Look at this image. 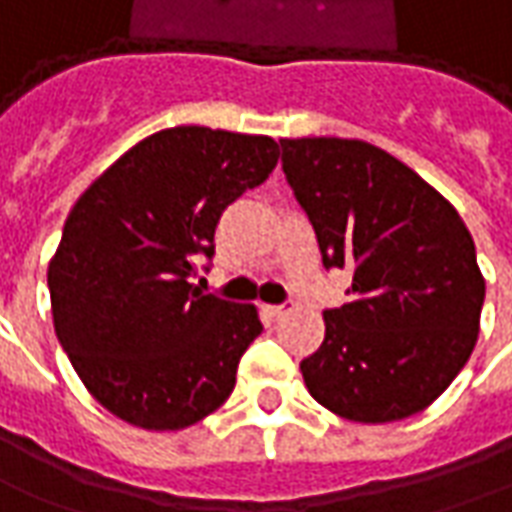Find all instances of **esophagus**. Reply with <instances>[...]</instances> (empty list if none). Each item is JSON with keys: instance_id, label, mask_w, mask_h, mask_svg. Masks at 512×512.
<instances>
[{"instance_id": "esophagus-1", "label": "esophagus", "mask_w": 512, "mask_h": 512, "mask_svg": "<svg viewBox=\"0 0 512 512\" xmlns=\"http://www.w3.org/2000/svg\"><path fill=\"white\" fill-rule=\"evenodd\" d=\"M263 310H266L271 318H282L285 313H288V305H285V302H282V305H266Z\"/></svg>"}]
</instances>
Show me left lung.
Listing matches in <instances>:
<instances>
[{"instance_id":"obj_1","label":"left lung","mask_w":512,"mask_h":512,"mask_svg":"<svg viewBox=\"0 0 512 512\" xmlns=\"http://www.w3.org/2000/svg\"><path fill=\"white\" fill-rule=\"evenodd\" d=\"M282 171L327 268L349 266L352 302L324 310L302 360L310 396L363 424L430 407L474 352L485 280L457 210L380 146L282 138Z\"/></svg>"}]
</instances>
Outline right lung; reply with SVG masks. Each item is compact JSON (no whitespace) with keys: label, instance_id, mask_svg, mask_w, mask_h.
I'll return each mask as SVG.
<instances>
[{"label":"right lung","instance_id":"right-lung-1","mask_svg":"<svg viewBox=\"0 0 512 512\" xmlns=\"http://www.w3.org/2000/svg\"><path fill=\"white\" fill-rule=\"evenodd\" d=\"M268 135L171 127L135 144L71 207L49 260L57 341L82 385L141 430H185L227 402L263 332L255 305L202 293L221 213L277 166Z\"/></svg>","mask_w":512,"mask_h":512}]
</instances>
